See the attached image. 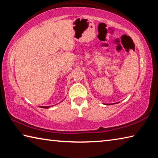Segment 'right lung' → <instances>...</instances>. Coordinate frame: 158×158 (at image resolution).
Here are the masks:
<instances>
[{"mask_svg":"<svg viewBox=\"0 0 158 158\" xmlns=\"http://www.w3.org/2000/svg\"><path fill=\"white\" fill-rule=\"evenodd\" d=\"M40 107H41V108H44V109H48V108H49L50 107V106H40Z\"/></svg>","mask_w":158,"mask_h":158,"instance_id":"add662e5","label":"right lung"}]
</instances>
